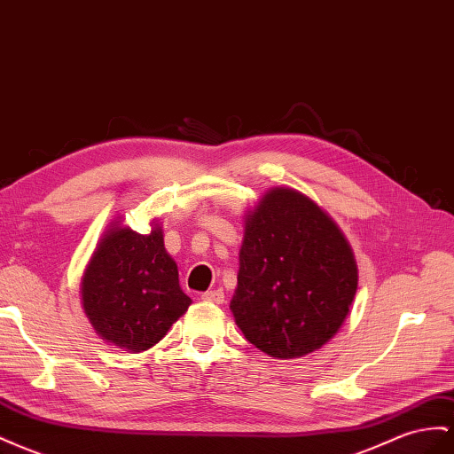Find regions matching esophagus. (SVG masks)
I'll list each match as a JSON object with an SVG mask.
<instances>
[{
  "label": "esophagus",
  "mask_w": 454,
  "mask_h": 454,
  "mask_svg": "<svg viewBox=\"0 0 454 454\" xmlns=\"http://www.w3.org/2000/svg\"><path fill=\"white\" fill-rule=\"evenodd\" d=\"M202 300L210 301V303H223L225 294H223V290H210V292L202 294Z\"/></svg>",
  "instance_id": "obj_1"
}]
</instances>
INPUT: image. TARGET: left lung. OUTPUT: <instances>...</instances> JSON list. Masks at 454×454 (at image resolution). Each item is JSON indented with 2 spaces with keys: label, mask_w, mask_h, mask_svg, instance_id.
Here are the masks:
<instances>
[{
  "label": "left lung",
  "mask_w": 454,
  "mask_h": 454,
  "mask_svg": "<svg viewBox=\"0 0 454 454\" xmlns=\"http://www.w3.org/2000/svg\"><path fill=\"white\" fill-rule=\"evenodd\" d=\"M357 285L351 244L308 194L273 187L244 214L229 308L244 338L269 357L321 349L344 325Z\"/></svg>",
  "instance_id": "8db88e82"
}]
</instances>
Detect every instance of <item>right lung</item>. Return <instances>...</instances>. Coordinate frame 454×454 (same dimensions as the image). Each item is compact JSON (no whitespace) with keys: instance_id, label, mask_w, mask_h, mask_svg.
<instances>
[{"instance_id":"add662e5","label":"right lung","mask_w":454,"mask_h":454,"mask_svg":"<svg viewBox=\"0 0 454 454\" xmlns=\"http://www.w3.org/2000/svg\"><path fill=\"white\" fill-rule=\"evenodd\" d=\"M80 294L95 334L129 353L158 344L192 303L158 219L141 235L114 217L85 267Z\"/></svg>"}]
</instances>
